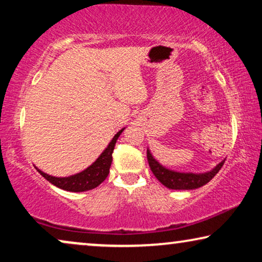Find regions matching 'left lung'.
Here are the masks:
<instances>
[{"instance_id": "obj_1", "label": "left lung", "mask_w": 262, "mask_h": 262, "mask_svg": "<svg viewBox=\"0 0 262 262\" xmlns=\"http://www.w3.org/2000/svg\"><path fill=\"white\" fill-rule=\"evenodd\" d=\"M146 157H148L150 169H151L157 180L163 186H166L167 188L170 189H194L202 187V186L206 185L221 170V168L224 164V161H222L212 170L203 174L179 173V171L167 169L166 167H163L162 164L157 162L154 159L149 149L146 150Z\"/></svg>"}]
</instances>
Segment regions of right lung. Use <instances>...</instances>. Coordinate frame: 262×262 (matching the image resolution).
I'll use <instances>...</instances> for the list:
<instances>
[{
  "label": "right lung",
  "instance_id": "right-lung-1",
  "mask_svg": "<svg viewBox=\"0 0 262 262\" xmlns=\"http://www.w3.org/2000/svg\"><path fill=\"white\" fill-rule=\"evenodd\" d=\"M124 131V128H121L119 132H117V135L114 136L112 141L110 142V144L107 148L103 150V152L98 157V160L95 161L92 166H89L87 169H84L81 173H77L75 175L68 178H57L51 177V175L44 173L40 169L37 170L49 182H51L52 185L57 186L58 188H62L64 191L69 192H84L93 189L101 184V182L107 178V175L110 173V167L112 163V152L114 150V145H116L117 139L119 138L121 132Z\"/></svg>",
  "mask_w": 262,
  "mask_h": 262
}]
</instances>
